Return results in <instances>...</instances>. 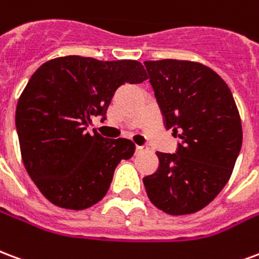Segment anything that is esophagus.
Segmentation results:
<instances>
[{"mask_svg": "<svg viewBox=\"0 0 259 259\" xmlns=\"http://www.w3.org/2000/svg\"><path fill=\"white\" fill-rule=\"evenodd\" d=\"M148 146L146 145H137V153H142L148 150Z\"/></svg>", "mask_w": 259, "mask_h": 259, "instance_id": "esophagus-1", "label": "esophagus"}]
</instances>
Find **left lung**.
Listing matches in <instances>:
<instances>
[{
	"instance_id": "1",
	"label": "left lung",
	"mask_w": 259,
	"mask_h": 259,
	"mask_svg": "<svg viewBox=\"0 0 259 259\" xmlns=\"http://www.w3.org/2000/svg\"><path fill=\"white\" fill-rule=\"evenodd\" d=\"M165 127L179 137L177 153L157 152V171L143 178L149 199L169 215L204 208L228 184L243 142L229 87L189 60L145 62Z\"/></svg>"
}]
</instances>
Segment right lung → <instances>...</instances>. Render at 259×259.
I'll list each match as a JSON object with an SVG mask.
<instances>
[{"label": "right lung", "instance_id": "add662e5", "mask_svg": "<svg viewBox=\"0 0 259 259\" xmlns=\"http://www.w3.org/2000/svg\"><path fill=\"white\" fill-rule=\"evenodd\" d=\"M148 78L137 60L102 62L70 55L41 65L19 98L16 131L26 171L51 203L85 209L101 201L114 169L135 152L130 139L85 131L117 88Z\"/></svg>", "mask_w": 259, "mask_h": 259}]
</instances>
